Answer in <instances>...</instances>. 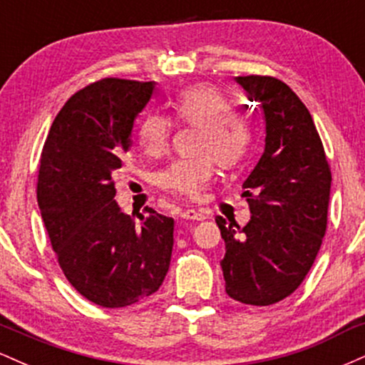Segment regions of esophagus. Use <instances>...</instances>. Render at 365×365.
<instances>
[{"label": "esophagus", "mask_w": 365, "mask_h": 365, "mask_svg": "<svg viewBox=\"0 0 365 365\" xmlns=\"http://www.w3.org/2000/svg\"><path fill=\"white\" fill-rule=\"evenodd\" d=\"M180 216L183 220H194V221H202L206 220V215L202 211H195V209H185V211L180 212Z\"/></svg>", "instance_id": "esophagus-1"}]
</instances>
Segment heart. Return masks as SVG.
<instances>
[{"instance_id": "b5f03b06", "label": "heart", "mask_w": 365, "mask_h": 365, "mask_svg": "<svg viewBox=\"0 0 365 365\" xmlns=\"http://www.w3.org/2000/svg\"><path fill=\"white\" fill-rule=\"evenodd\" d=\"M178 123L199 127L195 140L197 156L173 161L158 177V183L173 194L197 197L215 175V161L235 166L249 153L252 132L238 115L235 104L212 87L197 86L182 91L171 103ZM173 121L161 113H148L139 125V140L149 154H161L168 148Z\"/></svg>"}]
</instances>
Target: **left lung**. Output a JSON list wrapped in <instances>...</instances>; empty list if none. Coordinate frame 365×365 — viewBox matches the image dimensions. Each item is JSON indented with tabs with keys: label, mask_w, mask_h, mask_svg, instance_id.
Here are the masks:
<instances>
[{
	"label": "left lung",
	"mask_w": 365,
	"mask_h": 365,
	"mask_svg": "<svg viewBox=\"0 0 365 365\" xmlns=\"http://www.w3.org/2000/svg\"><path fill=\"white\" fill-rule=\"evenodd\" d=\"M261 108L264 153L244 182L250 221L244 228L216 216L225 240L226 293L249 305L292 295L312 267L326 233L331 171L305 104L274 77H237Z\"/></svg>",
	"instance_id": "1"
}]
</instances>
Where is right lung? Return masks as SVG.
I'll list each match as a JSON object with an SVG mask.
<instances>
[{
    "instance_id": "1",
    "label": "right lung",
    "mask_w": 365,
    "mask_h": 365,
    "mask_svg": "<svg viewBox=\"0 0 365 365\" xmlns=\"http://www.w3.org/2000/svg\"><path fill=\"white\" fill-rule=\"evenodd\" d=\"M154 87L103 78L75 92L41 154L37 202L53 250L75 290L101 307L148 299L170 269L173 217L125 215L113 182Z\"/></svg>"
}]
</instances>
